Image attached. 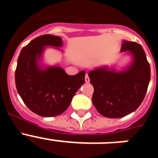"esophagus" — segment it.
Listing matches in <instances>:
<instances>
[{"mask_svg":"<svg viewBox=\"0 0 158 158\" xmlns=\"http://www.w3.org/2000/svg\"><path fill=\"white\" fill-rule=\"evenodd\" d=\"M85 82H87V83H89V82L90 81V79H89V75H88V73H86V74H85Z\"/></svg>","mask_w":158,"mask_h":158,"instance_id":"34e87169","label":"esophagus"}]
</instances>
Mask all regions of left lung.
<instances>
[{
	"label": "left lung",
	"mask_w": 158,
	"mask_h": 158,
	"mask_svg": "<svg viewBox=\"0 0 158 158\" xmlns=\"http://www.w3.org/2000/svg\"><path fill=\"white\" fill-rule=\"evenodd\" d=\"M121 51L133 56L125 70L100 67L89 73L94 88L93 105L107 118H122L135 111L142 104L150 81V66L142 46L123 40Z\"/></svg>",
	"instance_id": "8db88e82"
}]
</instances>
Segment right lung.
Wrapping results in <instances>:
<instances>
[{
  "mask_svg": "<svg viewBox=\"0 0 158 158\" xmlns=\"http://www.w3.org/2000/svg\"><path fill=\"white\" fill-rule=\"evenodd\" d=\"M59 36L43 35L31 40L21 50L17 60L15 81L17 92L31 111L43 117L62 114L85 83L84 70L70 76L57 65L43 68L40 62L47 46L60 47Z\"/></svg>",
  "mask_w": 158,
  "mask_h": 158,
  "instance_id": "obj_1",
  "label": "right lung"
}]
</instances>
